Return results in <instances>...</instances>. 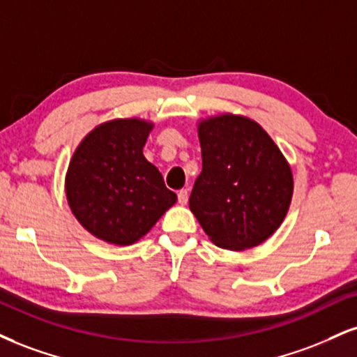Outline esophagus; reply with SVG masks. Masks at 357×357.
<instances>
[{
	"label": "esophagus",
	"mask_w": 357,
	"mask_h": 357,
	"mask_svg": "<svg viewBox=\"0 0 357 357\" xmlns=\"http://www.w3.org/2000/svg\"><path fill=\"white\" fill-rule=\"evenodd\" d=\"M188 197H190V191H188V190H181V191L178 192L179 204H186L188 203Z\"/></svg>",
	"instance_id": "esophagus-1"
}]
</instances>
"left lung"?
<instances>
[{"instance_id":"8db88e82","label":"left lung","mask_w":357,"mask_h":357,"mask_svg":"<svg viewBox=\"0 0 357 357\" xmlns=\"http://www.w3.org/2000/svg\"><path fill=\"white\" fill-rule=\"evenodd\" d=\"M203 171L190 209L216 246L244 251L271 238L293 199V171L255 119L222 113L199 119Z\"/></svg>"}]
</instances>
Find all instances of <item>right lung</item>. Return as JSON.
Returning a JSON list of instances; mask_svg holds the SVG:
<instances>
[{
  "mask_svg": "<svg viewBox=\"0 0 357 357\" xmlns=\"http://www.w3.org/2000/svg\"><path fill=\"white\" fill-rule=\"evenodd\" d=\"M153 121L118 118L98 124L73 153L64 178L71 213L101 241L130 246L178 201L143 148Z\"/></svg>",
  "mask_w": 357,
  "mask_h": 357,
  "instance_id": "1",
  "label": "right lung"
}]
</instances>
